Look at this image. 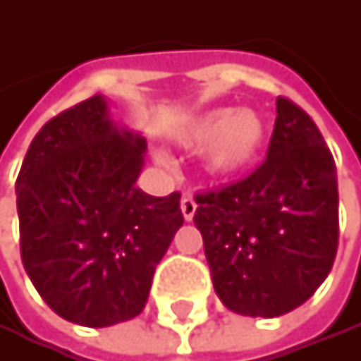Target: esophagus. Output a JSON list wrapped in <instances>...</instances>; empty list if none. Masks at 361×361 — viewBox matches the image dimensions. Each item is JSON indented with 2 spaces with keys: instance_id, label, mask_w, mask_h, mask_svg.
Segmentation results:
<instances>
[{
  "instance_id": "34e87169",
  "label": "esophagus",
  "mask_w": 361,
  "mask_h": 361,
  "mask_svg": "<svg viewBox=\"0 0 361 361\" xmlns=\"http://www.w3.org/2000/svg\"><path fill=\"white\" fill-rule=\"evenodd\" d=\"M195 212H197V203H195L192 195H188V192H186V195L182 197V214H184V219H186V221H192Z\"/></svg>"
}]
</instances>
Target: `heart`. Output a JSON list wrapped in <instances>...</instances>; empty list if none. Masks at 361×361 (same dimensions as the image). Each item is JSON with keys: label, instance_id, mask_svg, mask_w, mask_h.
<instances>
[{"label": "heart", "instance_id": "b5f03b06", "mask_svg": "<svg viewBox=\"0 0 361 361\" xmlns=\"http://www.w3.org/2000/svg\"><path fill=\"white\" fill-rule=\"evenodd\" d=\"M177 140L192 151L207 149L210 171L219 177H229L243 173L257 160L267 140V128L251 110L221 108L188 123Z\"/></svg>", "mask_w": 361, "mask_h": 361}]
</instances>
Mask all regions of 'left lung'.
<instances>
[{
	"mask_svg": "<svg viewBox=\"0 0 361 361\" xmlns=\"http://www.w3.org/2000/svg\"><path fill=\"white\" fill-rule=\"evenodd\" d=\"M195 201L212 283L231 312L288 314L329 275L340 235L336 162L312 116L288 97H277L267 160Z\"/></svg>",
	"mask_w": 361,
	"mask_h": 361,
	"instance_id": "8db88e82",
	"label": "left lung"
}]
</instances>
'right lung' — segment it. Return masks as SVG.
Segmentation results:
<instances>
[{"instance_id": "right-lung-1", "label": "right lung", "mask_w": 361, "mask_h": 361, "mask_svg": "<svg viewBox=\"0 0 361 361\" xmlns=\"http://www.w3.org/2000/svg\"><path fill=\"white\" fill-rule=\"evenodd\" d=\"M145 142L118 132L102 94L47 121L17 177L21 259L64 321L108 327L138 316L184 216L179 192L136 188Z\"/></svg>"}]
</instances>
